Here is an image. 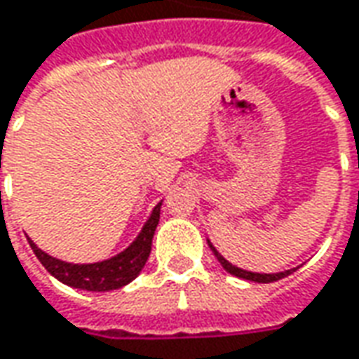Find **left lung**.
Returning a JSON list of instances; mask_svg holds the SVG:
<instances>
[{
  "instance_id": "obj_1",
  "label": "left lung",
  "mask_w": 359,
  "mask_h": 359,
  "mask_svg": "<svg viewBox=\"0 0 359 359\" xmlns=\"http://www.w3.org/2000/svg\"><path fill=\"white\" fill-rule=\"evenodd\" d=\"M208 241V245H210L212 253L216 255V259L220 262V265L226 269V271L230 273V275H233V277H240V279H245V281H253V283H273V281H279V279H283V277H287V275H291L294 269H287V271H279V273H255V271H248V269H241V267H238V265H231L224 255H222L220 251L216 250L214 245L210 243V240Z\"/></svg>"
}]
</instances>
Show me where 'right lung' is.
I'll list each match as a JSON object with an SVG mask.
<instances>
[{
    "instance_id": "add662e5",
    "label": "right lung",
    "mask_w": 359,
    "mask_h": 359,
    "mask_svg": "<svg viewBox=\"0 0 359 359\" xmlns=\"http://www.w3.org/2000/svg\"><path fill=\"white\" fill-rule=\"evenodd\" d=\"M161 204L159 202L147 222L143 224V228L137 233V238L129 243L123 251H119L118 255L104 259V262L96 263H68L62 259H57L53 255H48L43 251L35 241L29 240L31 250L36 255V259L45 265V269L55 279L65 283L68 287L74 289H82V291H114L123 285L131 283L137 277L141 269L145 267L151 253V241H153V233L157 230L161 216Z\"/></svg>"
}]
</instances>
